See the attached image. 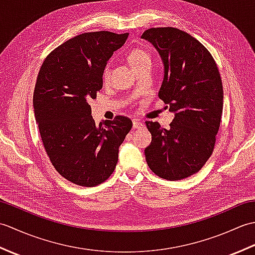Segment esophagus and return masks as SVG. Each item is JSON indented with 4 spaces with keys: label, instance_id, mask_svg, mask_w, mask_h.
I'll return each mask as SVG.
<instances>
[{
    "label": "esophagus",
    "instance_id": "obj_1",
    "mask_svg": "<svg viewBox=\"0 0 255 255\" xmlns=\"http://www.w3.org/2000/svg\"><path fill=\"white\" fill-rule=\"evenodd\" d=\"M132 127L134 129H139V128H142L143 127V123H141L140 121H132Z\"/></svg>",
    "mask_w": 255,
    "mask_h": 255
}]
</instances>
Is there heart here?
Returning <instances> with one entry per match:
<instances>
[{"label":"heart","instance_id":"b5f03b06","mask_svg":"<svg viewBox=\"0 0 255 255\" xmlns=\"http://www.w3.org/2000/svg\"><path fill=\"white\" fill-rule=\"evenodd\" d=\"M127 60L134 71L139 72L140 70L143 68H151V64H152V56H151L150 52H148L144 49H141V48H134V49H131L128 52ZM110 75H111V68L110 66H106L104 70H103V73H102L103 81H104V82L108 81Z\"/></svg>","mask_w":255,"mask_h":255}]
</instances>
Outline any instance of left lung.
<instances>
[{
  "instance_id": "1",
  "label": "left lung",
  "mask_w": 255,
  "mask_h": 255,
  "mask_svg": "<svg viewBox=\"0 0 255 255\" xmlns=\"http://www.w3.org/2000/svg\"><path fill=\"white\" fill-rule=\"evenodd\" d=\"M164 63L159 97L174 113L170 129L145 122L152 140L144 149L155 175L169 181L197 173L213 154L224 106L220 73L202 42L174 27L144 30Z\"/></svg>"
}]
</instances>
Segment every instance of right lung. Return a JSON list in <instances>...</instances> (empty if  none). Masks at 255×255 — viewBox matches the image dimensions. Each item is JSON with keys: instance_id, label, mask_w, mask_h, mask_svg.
Listing matches in <instances>:
<instances>
[{"instance_id": "right-lung-1", "label": "right lung", "mask_w": 255, "mask_h": 255, "mask_svg": "<svg viewBox=\"0 0 255 255\" xmlns=\"http://www.w3.org/2000/svg\"><path fill=\"white\" fill-rule=\"evenodd\" d=\"M126 34L92 31L53 49L38 73L34 112L47 155L56 171L80 186L92 187L112 175L118 149L132 122L116 116L96 126L89 102L103 88L102 73Z\"/></svg>"}]
</instances>
